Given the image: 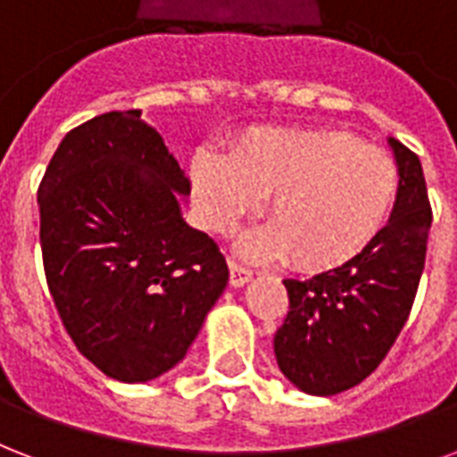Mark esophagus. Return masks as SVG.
<instances>
[{
    "label": "esophagus",
    "mask_w": 457,
    "mask_h": 457,
    "mask_svg": "<svg viewBox=\"0 0 457 457\" xmlns=\"http://www.w3.org/2000/svg\"><path fill=\"white\" fill-rule=\"evenodd\" d=\"M253 278V273L249 268L239 266L237 261H229V285L232 287H244Z\"/></svg>",
    "instance_id": "obj_1"
}]
</instances>
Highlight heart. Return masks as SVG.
<instances>
[{
  "label": "heart",
  "instance_id": "heart-1",
  "mask_svg": "<svg viewBox=\"0 0 457 457\" xmlns=\"http://www.w3.org/2000/svg\"><path fill=\"white\" fill-rule=\"evenodd\" d=\"M191 184L204 225L229 232L268 198L270 225L242 242L253 259L287 256L302 270H333L357 259L383 229L400 187L388 153L354 134L261 129L232 160L201 151Z\"/></svg>",
  "mask_w": 457,
  "mask_h": 457
}]
</instances>
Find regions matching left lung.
<instances>
[{"instance_id":"8db88e82","label":"left lung","mask_w":457,"mask_h":457,"mask_svg":"<svg viewBox=\"0 0 457 457\" xmlns=\"http://www.w3.org/2000/svg\"><path fill=\"white\" fill-rule=\"evenodd\" d=\"M400 187L391 218L345 266L309 280H283L287 319L273 340L285 378L309 395H336L361 383L400 336L427 259L431 205L422 162L388 138Z\"/></svg>"}]
</instances>
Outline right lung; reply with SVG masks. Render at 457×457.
<instances>
[{"mask_svg": "<svg viewBox=\"0 0 457 457\" xmlns=\"http://www.w3.org/2000/svg\"><path fill=\"white\" fill-rule=\"evenodd\" d=\"M189 177L141 110L71 129L37 189L47 287L79 353L124 383L184 360L228 285L225 256L187 225Z\"/></svg>", "mask_w": 457, "mask_h": 457, "instance_id": "right-lung-1", "label": "right lung"}]
</instances>
